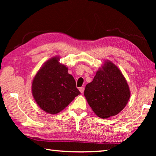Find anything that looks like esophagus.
Wrapping results in <instances>:
<instances>
[{"label": "esophagus", "mask_w": 156, "mask_h": 156, "mask_svg": "<svg viewBox=\"0 0 156 156\" xmlns=\"http://www.w3.org/2000/svg\"><path fill=\"white\" fill-rule=\"evenodd\" d=\"M79 90H80L81 93H83L84 91V87H80V88H79Z\"/></svg>", "instance_id": "obj_1"}]
</instances>
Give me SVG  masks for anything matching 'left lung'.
Wrapping results in <instances>:
<instances>
[{"label": "left lung", "instance_id": "obj_1", "mask_svg": "<svg viewBox=\"0 0 156 156\" xmlns=\"http://www.w3.org/2000/svg\"><path fill=\"white\" fill-rule=\"evenodd\" d=\"M84 94L92 111L102 119L119 113L131 94L120 69L110 61L97 71L93 80L86 86Z\"/></svg>", "mask_w": 156, "mask_h": 156}]
</instances>
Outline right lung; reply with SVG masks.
<instances>
[{
    "label": "right lung",
    "instance_id": "add662e5",
    "mask_svg": "<svg viewBox=\"0 0 156 156\" xmlns=\"http://www.w3.org/2000/svg\"><path fill=\"white\" fill-rule=\"evenodd\" d=\"M32 94L43 111L57 114L80 94L73 76L66 66L59 64V57L46 62L32 82Z\"/></svg>",
    "mask_w": 156,
    "mask_h": 156
}]
</instances>
